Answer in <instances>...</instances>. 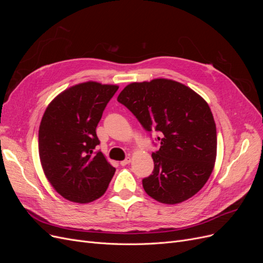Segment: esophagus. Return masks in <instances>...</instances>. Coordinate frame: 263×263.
<instances>
[{"label":"esophagus","mask_w":263,"mask_h":263,"mask_svg":"<svg viewBox=\"0 0 263 263\" xmlns=\"http://www.w3.org/2000/svg\"><path fill=\"white\" fill-rule=\"evenodd\" d=\"M130 161H132V158L130 157H127L125 160H123V161H121V164L124 166V165H127L128 163H130Z\"/></svg>","instance_id":"1"}]
</instances>
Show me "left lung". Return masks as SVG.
Returning a JSON list of instances; mask_svg holds the SVG:
<instances>
[{"label":"left lung","instance_id":"8db88e82","mask_svg":"<svg viewBox=\"0 0 263 263\" xmlns=\"http://www.w3.org/2000/svg\"><path fill=\"white\" fill-rule=\"evenodd\" d=\"M117 101L148 132L160 133L151 155L153 174L142 180L146 193L163 204H179L200 191L213 172L217 135L212 110L201 95L169 79L133 82Z\"/></svg>","mask_w":263,"mask_h":263}]
</instances>
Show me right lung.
Returning <instances> with one entry per match:
<instances>
[{"mask_svg":"<svg viewBox=\"0 0 263 263\" xmlns=\"http://www.w3.org/2000/svg\"><path fill=\"white\" fill-rule=\"evenodd\" d=\"M118 85L79 83L47 106L38 133L39 159L47 180L66 200L90 203L106 192L116 169L101 151L97 126Z\"/></svg>","mask_w":263,"mask_h":263,"instance_id":"add662e5","label":"right lung"}]
</instances>
